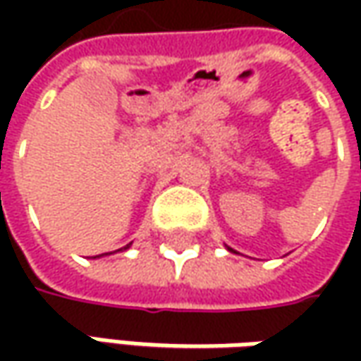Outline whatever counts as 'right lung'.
Listing matches in <instances>:
<instances>
[{
    "label": "right lung",
    "instance_id": "add662e5",
    "mask_svg": "<svg viewBox=\"0 0 361 361\" xmlns=\"http://www.w3.org/2000/svg\"><path fill=\"white\" fill-rule=\"evenodd\" d=\"M124 249H128V245H126V247H124Z\"/></svg>",
    "mask_w": 361,
    "mask_h": 361
}]
</instances>
